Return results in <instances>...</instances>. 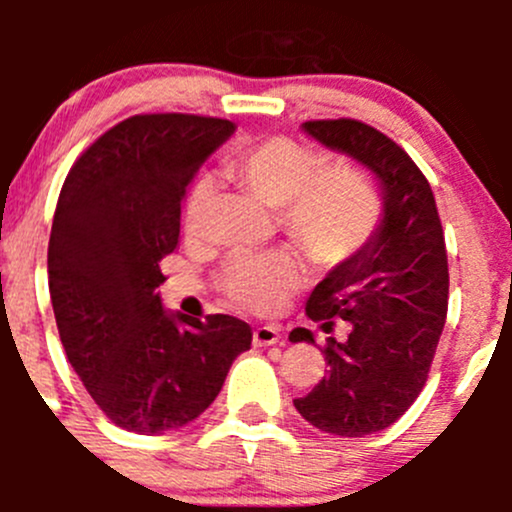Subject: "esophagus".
<instances>
[{"label": "esophagus", "instance_id": "esophagus-1", "mask_svg": "<svg viewBox=\"0 0 512 512\" xmlns=\"http://www.w3.org/2000/svg\"><path fill=\"white\" fill-rule=\"evenodd\" d=\"M252 342H255V347H272V344L280 342V329L272 327V324L255 327V332H252Z\"/></svg>", "mask_w": 512, "mask_h": 512}]
</instances>
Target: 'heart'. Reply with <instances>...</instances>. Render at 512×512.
Returning a JSON list of instances; mask_svg holds the SVG:
<instances>
[{"label": "heart", "mask_w": 512, "mask_h": 512, "mask_svg": "<svg viewBox=\"0 0 512 512\" xmlns=\"http://www.w3.org/2000/svg\"><path fill=\"white\" fill-rule=\"evenodd\" d=\"M232 178L277 210L282 230L319 265H342L364 250L384 218L379 188L354 165L324 168V156L287 136L242 148L227 165ZM215 180L198 175L185 195L183 225L203 237L213 213ZM304 280L302 265L287 252H237L220 272V289L232 304L272 314Z\"/></svg>", "instance_id": "heart-1"}]
</instances>
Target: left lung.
<instances>
[{"mask_svg": "<svg viewBox=\"0 0 512 512\" xmlns=\"http://www.w3.org/2000/svg\"><path fill=\"white\" fill-rule=\"evenodd\" d=\"M304 131L366 165L384 190V220L369 245L309 294V319L352 329L347 342L324 344L327 374L294 399L319 431L361 438L399 421L426 386L448 312L446 240L431 185L399 143L354 118L307 121ZM289 339L314 342L309 329Z\"/></svg>", "mask_w": 512, "mask_h": 512, "instance_id": "1", "label": "left lung"}]
</instances>
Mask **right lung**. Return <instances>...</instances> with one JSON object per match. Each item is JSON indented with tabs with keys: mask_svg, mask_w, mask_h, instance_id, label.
<instances>
[{
	"mask_svg": "<svg viewBox=\"0 0 512 512\" xmlns=\"http://www.w3.org/2000/svg\"><path fill=\"white\" fill-rule=\"evenodd\" d=\"M235 131L195 113H138L71 165L49 237V292L71 366L116 426L163 433L215 401L250 324L168 314L156 287L200 165Z\"/></svg>",
	"mask_w": 512,
	"mask_h": 512,
	"instance_id": "obj_1",
	"label": "right lung"
}]
</instances>
